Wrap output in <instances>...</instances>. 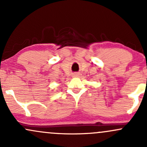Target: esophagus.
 <instances>
[{"mask_svg":"<svg viewBox=\"0 0 147 147\" xmlns=\"http://www.w3.org/2000/svg\"><path fill=\"white\" fill-rule=\"evenodd\" d=\"M81 74L79 73V72H75V73H73V75H72V77H79V76H80Z\"/></svg>","mask_w":147,"mask_h":147,"instance_id":"esophagus-1","label":"esophagus"}]
</instances>
